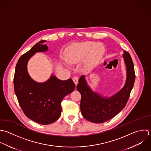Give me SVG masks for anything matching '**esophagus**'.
<instances>
[{"instance_id": "34e87169", "label": "esophagus", "mask_w": 151, "mask_h": 151, "mask_svg": "<svg viewBox=\"0 0 151 151\" xmlns=\"http://www.w3.org/2000/svg\"><path fill=\"white\" fill-rule=\"evenodd\" d=\"M72 80H73V82L75 83V84L76 85L77 84H78V78H77V77H73V78H72Z\"/></svg>"}]
</instances>
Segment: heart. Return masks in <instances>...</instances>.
Returning a JSON list of instances; mask_svg holds the SVG:
<instances>
[{
	"mask_svg": "<svg viewBox=\"0 0 151 151\" xmlns=\"http://www.w3.org/2000/svg\"><path fill=\"white\" fill-rule=\"evenodd\" d=\"M102 45H95L92 42H83L72 47L66 54V60L70 64L77 63L89 56L84 63L86 70H91L96 67L104 53Z\"/></svg>",
	"mask_w": 151,
	"mask_h": 151,
	"instance_id": "1",
	"label": "heart"
}]
</instances>
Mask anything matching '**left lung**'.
Segmentation results:
<instances>
[{
  "mask_svg": "<svg viewBox=\"0 0 151 151\" xmlns=\"http://www.w3.org/2000/svg\"><path fill=\"white\" fill-rule=\"evenodd\" d=\"M122 56L127 68V79L124 86L116 93L106 97L93 92L89 86L85 76L79 79L77 89L81 94L80 108L86 120L100 124L115 116L125 106L135 79L134 65L130 54L124 50Z\"/></svg>",
  "mask_w": 151,
  "mask_h": 151,
  "instance_id": "1",
  "label": "left lung"
}]
</instances>
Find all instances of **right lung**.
<instances>
[{
	"mask_svg": "<svg viewBox=\"0 0 151 151\" xmlns=\"http://www.w3.org/2000/svg\"><path fill=\"white\" fill-rule=\"evenodd\" d=\"M40 40L18 60L13 79L14 92L25 115L41 125H48L57 121L62 112L60 103L63 98L72 92L75 85L70 78L62 81L52 75L45 82L35 81L28 73L29 60L36 52L48 50Z\"/></svg>",
	"mask_w": 151,
	"mask_h": 151,
	"instance_id": "obj_1",
	"label": "right lung"
}]
</instances>
